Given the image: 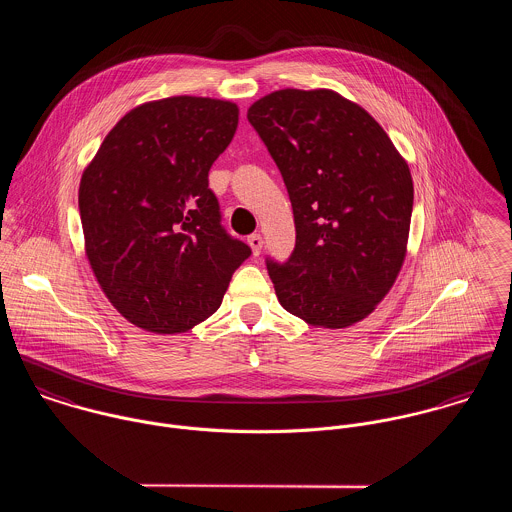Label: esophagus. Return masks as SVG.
<instances>
[{
  "instance_id": "1",
  "label": "esophagus",
  "mask_w": 512,
  "mask_h": 512,
  "mask_svg": "<svg viewBox=\"0 0 512 512\" xmlns=\"http://www.w3.org/2000/svg\"><path fill=\"white\" fill-rule=\"evenodd\" d=\"M248 244H250V248H252L254 256H258V254L262 252V244H264V240H262V236H260V234H250V236H248Z\"/></svg>"
}]
</instances>
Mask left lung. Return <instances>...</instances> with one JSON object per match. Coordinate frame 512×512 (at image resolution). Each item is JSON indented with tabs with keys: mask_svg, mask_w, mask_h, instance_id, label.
<instances>
[{
	"mask_svg": "<svg viewBox=\"0 0 512 512\" xmlns=\"http://www.w3.org/2000/svg\"><path fill=\"white\" fill-rule=\"evenodd\" d=\"M248 122L292 201V256L266 258L282 307L327 329L365 319L404 264L408 163L366 110L333 90H276L248 108Z\"/></svg>",
	"mask_w": 512,
	"mask_h": 512,
	"instance_id": "1",
	"label": "left lung"
}]
</instances>
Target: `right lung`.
I'll return each instance as SVG.
<instances>
[{
    "label": "right lung",
    "mask_w": 512,
    "mask_h": 512,
    "mask_svg": "<svg viewBox=\"0 0 512 512\" xmlns=\"http://www.w3.org/2000/svg\"><path fill=\"white\" fill-rule=\"evenodd\" d=\"M238 106L173 96L128 112L84 169L78 211L110 303L151 333H185L219 309L252 254L220 224L209 171L234 138Z\"/></svg>",
    "instance_id": "add662e5"
}]
</instances>
